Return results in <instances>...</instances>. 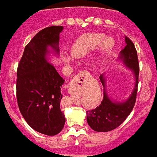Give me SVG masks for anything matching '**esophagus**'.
Masks as SVG:
<instances>
[{"mask_svg":"<svg viewBox=\"0 0 157 157\" xmlns=\"http://www.w3.org/2000/svg\"><path fill=\"white\" fill-rule=\"evenodd\" d=\"M90 74L89 72H85V71L81 72L76 76V80L72 82V87H77V86L81 87L83 85H85L86 81H88V79L90 78ZM69 91H71V90Z\"/></svg>","mask_w":157,"mask_h":157,"instance_id":"1","label":"esophagus"}]
</instances>
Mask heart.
<instances>
[{
	"mask_svg": "<svg viewBox=\"0 0 157 157\" xmlns=\"http://www.w3.org/2000/svg\"><path fill=\"white\" fill-rule=\"evenodd\" d=\"M115 46V42L111 37L107 36L102 33H87L84 34L76 39L71 47V55L63 54L62 60L65 64H71L73 58H81L87 56L98 47L100 55H105L109 52Z\"/></svg>",
	"mask_w": 157,
	"mask_h": 157,
	"instance_id": "1",
	"label": "heart"
}]
</instances>
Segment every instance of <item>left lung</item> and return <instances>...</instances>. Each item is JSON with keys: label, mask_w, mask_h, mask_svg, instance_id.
I'll use <instances>...</instances> for the list:
<instances>
[{"label": "left lung", "mask_w": 157, "mask_h": 157, "mask_svg": "<svg viewBox=\"0 0 157 157\" xmlns=\"http://www.w3.org/2000/svg\"><path fill=\"white\" fill-rule=\"evenodd\" d=\"M125 43L126 47L121 51L118 59L125 67L132 71L135 79L134 89L127 100L123 101L114 100L109 96L106 90L105 74L101 75V82L104 87L103 99L98 106L86 111L88 124L95 132H106L115 129L124 122L136 103L140 72L138 56L134 43L127 36H125Z\"/></svg>", "instance_id": "8db88e82"}]
</instances>
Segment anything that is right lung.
<instances>
[{
    "label": "right lung",
    "mask_w": 157,
    "mask_h": 157,
    "mask_svg": "<svg viewBox=\"0 0 157 157\" xmlns=\"http://www.w3.org/2000/svg\"><path fill=\"white\" fill-rule=\"evenodd\" d=\"M62 25L40 30L24 50L17 72V100L26 123L36 132L56 136L62 131L65 117L60 109L63 80L53 64L51 53L59 56Z\"/></svg>",
    "instance_id": "right-lung-1"
}]
</instances>
